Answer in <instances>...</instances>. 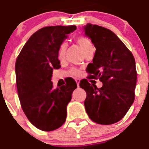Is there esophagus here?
Masks as SVG:
<instances>
[{
	"instance_id": "34e87169",
	"label": "esophagus",
	"mask_w": 149,
	"mask_h": 149,
	"mask_svg": "<svg viewBox=\"0 0 149 149\" xmlns=\"http://www.w3.org/2000/svg\"><path fill=\"white\" fill-rule=\"evenodd\" d=\"M76 84H77L78 87H79V83H80V79H76Z\"/></svg>"
}]
</instances>
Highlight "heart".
Instances as JSON below:
<instances>
[{"label": "heart", "mask_w": 149, "mask_h": 149, "mask_svg": "<svg viewBox=\"0 0 149 149\" xmlns=\"http://www.w3.org/2000/svg\"><path fill=\"white\" fill-rule=\"evenodd\" d=\"M76 42H77L78 44L79 45V46L81 48L82 51L84 52V53H86L87 51H88L89 49H93V45L91 44V41H90L88 39L86 38V37H80L76 40ZM66 47H67V43L63 42L62 45H61V47H60V49L58 50V58L59 60H63L64 58V56H65ZM71 73H73V75H78L80 74V71L77 69H72Z\"/></svg>", "instance_id": "obj_1"}]
</instances>
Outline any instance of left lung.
<instances>
[{
  "instance_id": "left-lung-1",
  "label": "left lung",
  "mask_w": 149,
  "mask_h": 149,
  "mask_svg": "<svg viewBox=\"0 0 149 149\" xmlns=\"http://www.w3.org/2000/svg\"><path fill=\"white\" fill-rule=\"evenodd\" d=\"M84 31L96 47L93 63L88 64L86 71L91 79H99L103 84L99 88L86 79L80 82V87L86 92V112L98 124H114L125 115L134 102L137 81L135 58L111 30L87 24Z\"/></svg>"
}]
</instances>
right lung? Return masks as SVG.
Masks as SVG:
<instances>
[{
  "label": "right lung",
  "instance_id": "right-lung-1",
  "mask_svg": "<svg viewBox=\"0 0 149 149\" xmlns=\"http://www.w3.org/2000/svg\"><path fill=\"white\" fill-rule=\"evenodd\" d=\"M76 29L71 26L43 27L32 34L16 61V86L22 109L30 123L43 131L63 125L68 104L77 84L69 80L54 88L52 70L61 68L58 50L67 35Z\"/></svg>",
  "mask_w": 149,
  "mask_h": 149
}]
</instances>
